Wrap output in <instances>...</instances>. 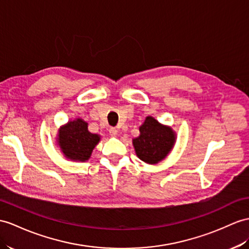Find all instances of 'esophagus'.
<instances>
[{"instance_id": "1", "label": "esophagus", "mask_w": 249, "mask_h": 249, "mask_svg": "<svg viewBox=\"0 0 249 249\" xmlns=\"http://www.w3.org/2000/svg\"><path fill=\"white\" fill-rule=\"evenodd\" d=\"M108 132H110V135L111 136H117L118 135V130L115 129V128H111L110 130H108Z\"/></svg>"}]
</instances>
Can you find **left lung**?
Returning a JSON list of instances; mask_svg holds the SVG:
<instances>
[{
  "instance_id": "obj_1",
  "label": "left lung",
  "mask_w": 249,
  "mask_h": 249,
  "mask_svg": "<svg viewBox=\"0 0 249 249\" xmlns=\"http://www.w3.org/2000/svg\"><path fill=\"white\" fill-rule=\"evenodd\" d=\"M139 136L133 139L138 159L151 165L166 159L172 150L177 137L170 126L163 125L155 118L148 116L139 126Z\"/></svg>"
}]
</instances>
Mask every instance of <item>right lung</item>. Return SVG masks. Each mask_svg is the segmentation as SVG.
Listing matches in <instances>:
<instances>
[{
    "label": "right lung",
    "instance_id": "add662e5",
    "mask_svg": "<svg viewBox=\"0 0 249 249\" xmlns=\"http://www.w3.org/2000/svg\"><path fill=\"white\" fill-rule=\"evenodd\" d=\"M100 142L98 134H93L88 129V123L77 118L59 129L57 142L66 159L75 161L88 160L94 148Z\"/></svg>",
    "mask_w": 249,
    "mask_h": 249
}]
</instances>
